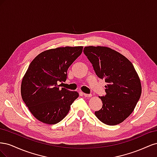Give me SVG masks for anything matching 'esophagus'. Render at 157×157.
I'll list each match as a JSON object with an SVG mask.
<instances>
[{
    "instance_id": "1",
    "label": "esophagus",
    "mask_w": 157,
    "mask_h": 157,
    "mask_svg": "<svg viewBox=\"0 0 157 157\" xmlns=\"http://www.w3.org/2000/svg\"><path fill=\"white\" fill-rule=\"evenodd\" d=\"M83 96L86 98H90V97H92V94H88L83 93Z\"/></svg>"
}]
</instances>
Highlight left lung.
<instances>
[{
    "label": "left lung",
    "mask_w": 157,
    "mask_h": 157,
    "mask_svg": "<svg viewBox=\"0 0 157 157\" xmlns=\"http://www.w3.org/2000/svg\"><path fill=\"white\" fill-rule=\"evenodd\" d=\"M84 53L96 75L107 83L106 94L99 96L102 107L95 115L105 124H120L130 115L141 96V82L134 65L125 56L105 46H86Z\"/></svg>",
    "instance_id": "obj_1"
}]
</instances>
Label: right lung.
Instances as JSON below:
<instances>
[{
	"label": "right lung",
	"mask_w": 157,
	"mask_h": 157,
	"mask_svg": "<svg viewBox=\"0 0 157 157\" xmlns=\"http://www.w3.org/2000/svg\"><path fill=\"white\" fill-rule=\"evenodd\" d=\"M82 46L61 47L42 52L33 59L23 78V101L36 119L48 124L63 120L78 93L59 88L67 70L82 54Z\"/></svg>",
	"instance_id": "add662e5"
}]
</instances>
